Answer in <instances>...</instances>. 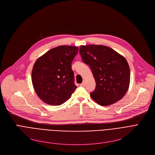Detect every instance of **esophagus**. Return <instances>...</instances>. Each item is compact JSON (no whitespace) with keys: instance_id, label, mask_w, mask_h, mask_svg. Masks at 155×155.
Segmentation results:
<instances>
[{"instance_id":"obj_1","label":"esophagus","mask_w":155,"mask_h":155,"mask_svg":"<svg viewBox=\"0 0 155 155\" xmlns=\"http://www.w3.org/2000/svg\"><path fill=\"white\" fill-rule=\"evenodd\" d=\"M80 85L82 86V87H84V86H85V82H84H84H83L82 84H80Z\"/></svg>"}]
</instances>
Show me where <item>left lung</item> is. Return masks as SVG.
Masks as SVG:
<instances>
[{
    "label": "left lung",
    "mask_w": 155,
    "mask_h": 155,
    "mask_svg": "<svg viewBox=\"0 0 155 155\" xmlns=\"http://www.w3.org/2000/svg\"><path fill=\"white\" fill-rule=\"evenodd\" d=\"M83 61L90 67L96 87L91 93L92 99L102 106L120 100L130 83V69L124 56L104 45L81 46Z\"/></svg>",
    "instance_id": "left-lung-1"
}]
</instances>
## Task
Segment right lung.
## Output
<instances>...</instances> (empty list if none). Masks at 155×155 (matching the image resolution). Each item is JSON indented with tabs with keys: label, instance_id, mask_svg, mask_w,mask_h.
<instances>
[{
	"label": "right lung",
	"instance_id": "1",
	"mask_svg": "<svg viewBox=\"0 0 155 155\" xmlns=\"http://www.w3.org/2000/svg\"><path fill=\"white\" fill-rule=\"evenodd\" d=\"M78 48L59 46L48 51L36 61L32 70V83L39 98L47 104L59 105L75 91L71 62Z\"/></svg>",
	"mask_w": 155,
	"mask_h": 155
}]
</instances>
